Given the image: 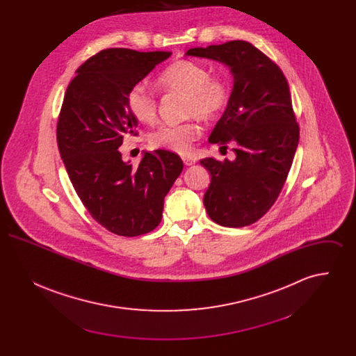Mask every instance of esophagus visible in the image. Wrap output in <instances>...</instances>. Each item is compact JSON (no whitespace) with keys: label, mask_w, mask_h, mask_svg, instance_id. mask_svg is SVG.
Here are the masks:
<instances>
[{"label":"esophagus","mask_w":356,"mask_h":356,"mask_svg":"<svg viewBox=\"0 0 356 356\" xmlns=\"http://www.w3.org/2000/svg\"><path fill=\"white\" fill-rule=\"evenodd\" d=\"M181 159H183V161H184L186 165H193V164L196 163V159L192 157V156H189V154H184Z\"/></svg>","instance_id":"obj_1"}]
</instances>
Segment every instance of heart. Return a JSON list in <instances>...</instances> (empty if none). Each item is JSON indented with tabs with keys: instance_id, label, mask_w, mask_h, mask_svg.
Listing matches in <instances>:
<instances>
[{
	"instance_id": "1",
	"label": "heart",
	"mask_w": 356,
	"mask_h": 356,
	"mask_svg": "<svg viewBox=\"0 0 356 356\" xmlns=\"http://www.w3.org/2000/svg\"><path fill=\"white\" fill-rule=\"evenodd\" d=\"M157 84L165 92L186 93L184 115L215 120L224 113L232 99V88L222 76H211V70L192 60H176L164 69ZM127 106L141 122H152L157 115V99L144 84H135L127 92ZM200 129L195 120L160 124L148 134L153 148L186 153Z\"/></svg>"
}]
</instances>
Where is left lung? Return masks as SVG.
<instances>
[{
  "label": "left lung",
  "instance_id": "left-lung-1",
  "mask_svg": "<svg viewBox=\"0 0 356 356\" xmlns=\"http://www.w3.org/2000/svg\"><path fill=\"white\" fill-rule=\"evenodd\" d=\"M186 54L220 61L234 74L232 99L209 143L225 149L231 144L236 159L200 160L211 173L204 195L208 216L224 227L254 224L280 195L299 143L287 79L268 56L243 40Z\"/></svg>",
  "mask_w": 356,
  "mask_h": 356
}]
</instances>
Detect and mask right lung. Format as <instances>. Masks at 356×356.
Instances as JSON below:
<instances>
[{
    "mask_svg": "<svg viewBox=\"0 0 356 356\" xmlns=\"http://www.w3.org/2000/svg\"><path fill=\"white\" fill-rule=\"evenodd\" d=\"M170 51L109 48L88 58L69 83L57 121V144L73 188L90 216L120 236H138L161 221L164 197L183 170L176 153L122 161L124 137L137 136L127 92Z\"/></svg>",
    "mask_w": 356,
    "mask_h": 356,
    "instance_id": "obj_1",
    "label": "right lung"
}]
</instances>
